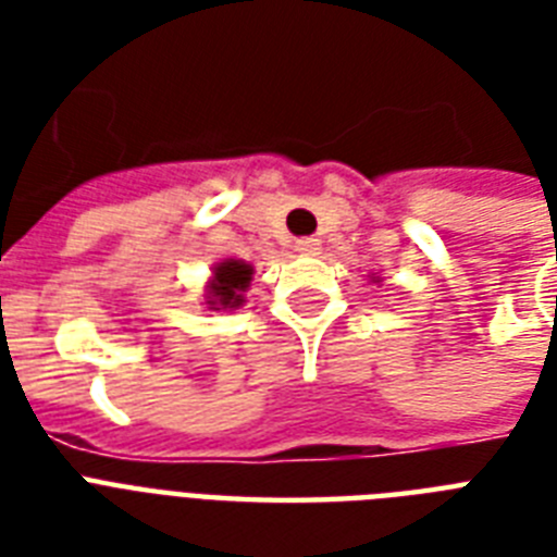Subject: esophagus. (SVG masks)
Here are the masks:
<instances>
[{
  "mask_svg": "<svg viewBox=\"0 0 557 557\" xmlns=\"http://www.w3.org/2000/svg\"><path fill=\"white\" fill-rule=\"evenodd\" d=\"M295 251L306 253V257H312V253L321 251V243H318L314 236H304V239H297L295 243Z\"/></svg>",
  "mask_w": 557,
  "mask_h": 557,
  "instance_id": "obj_1",
  "label": "esophagus"
}]
</instances>
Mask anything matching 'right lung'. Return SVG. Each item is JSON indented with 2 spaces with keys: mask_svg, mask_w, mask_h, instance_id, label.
Here are the masks:
<instances>
[{
  "mask_svg": "<svg viewBox=\"0 0 557 557\" xmlns=\"http://www.w3.org/2000/svg\"><path fill=\"white\" fill-rule=\"evenodd\" d=\"M253 269L248 262L225 260L219 262L213 271V283H210V306H222V309H234L243 304V292L251 283Z\"/></svg>",
  "mask_w": 557,
  "mask_h": 557,
  "instance_id": "obj_1",
  "label": "right lung"
}]
</instances>
